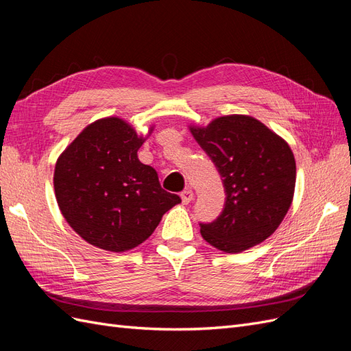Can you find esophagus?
<instances>
[{"instance_id":"34e87169","label":"esophagus","mask_w":351,"mask_h":351,"mask_svg":"<svg viewBox=\"0 0 351 351\" xmlns=\"http://www.w3.org/2000/svg\"><path fill=\"white\" fill-rule=\"evenodd\" d=\"M180 196H182V200H183V204H184V205L190 204V202H192V200H193V197H195L193 192H192V190H190V189L183 190V192L180 193Z\"/></svg>"}]
</instances>
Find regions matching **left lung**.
<instances>
[{
  "label": "left lung",
  "mask_w": 351,
  "mask_h": 351,
  "mask_svg": "<svg viewBox=\"0 0 351 351\" xmlns=\"http://www.w3.org/2000/svg\"><path fill=\"white\" fill-rule=\"evenodd\" d=\"M215 164L226 192L217 219L200 222L212 246L239 253L267 240L289 210L295 186L290 146L249 115L219 117L206 127H190Z\"/></svg>",
  "instance_id": "left-lung-1"
}]
</instances>
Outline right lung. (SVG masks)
Listing matches in <instances>:
<instances>
[{"instance_id":"1","label":"right lung","mask_w":351,"mask_h":351,"mask_svg":"<svg viewBox=\"0 0 351 351\" xmlns=\"http://www.w3.org/2000/svg\"><path fill=\"white\" fill-rule=\"evenodd\" d=\"M143 141L130 124L108 117L89 124L56 164L54 189L62 217L99 249L139 246L165 212L182 202L161 187L152 167L139 161Z\"/></svg>"}]
</instances>
